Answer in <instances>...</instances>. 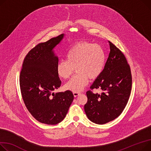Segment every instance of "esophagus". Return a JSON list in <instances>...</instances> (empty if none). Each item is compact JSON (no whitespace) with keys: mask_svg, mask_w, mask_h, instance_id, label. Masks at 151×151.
I'll return each instance as SVG.
<instances>
[{"mask_svg":"<svg viewBox=\"0 0 151 151\" xmlns=\"http://www.w3.org/2000/svg\"><path fill=\"white\" fill-rule=\"evenodd\" d=\"M81 92H73V95H74V96H78L79 95H80L81 94Z\"/></svg>","mask_w":151,"mask_h":151,"instance_id":"esophagus-1","label":"esophagus"}]
</instances>
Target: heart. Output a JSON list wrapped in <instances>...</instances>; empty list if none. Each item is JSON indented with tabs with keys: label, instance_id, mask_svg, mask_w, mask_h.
Here are the masks:
<instances>
[{
	"label": "heart",
	"instance_id": "obj_1",
	"mask_svg": "<svg viewBox=\"0 0 151 151\" xmlns=\"http://www.w3.org/2000/svg\"><path fill=\"white\" fill-rule=\"evenodd\" d=\"M66 60H61L57 64L58 75L68 79L74 72L76 74L65 84L67 90L82 91L88 79H96L103 72L106 61L103 48L98 44L88 42H78L70 48L65 55Z\"/></svg>",
	"mask_w": 151,
	"mask_h": 151
}]
</instances>
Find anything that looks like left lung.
Segmentation results:
<instances>
[{"mask_svg": "<svg viewBox=\"0 0 151 151\" xmlns=\"http://www.w3.org/2000/svg\"><path fill=\"white\" fill-rule=\"evenodd\" d=\"M110 53L102 73L95 80L90 89L100 88L101 93L86 92L87 102L84 110L94 123L103 124L122 113L130 96L132 75L127 59L114 44L109 41Z\"/></svg>", "mask_w": 151, "mask_h": 151, "instance_id": "obj_1", "label": "left lung"}]
</instances>
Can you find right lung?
I'll return each instance as SVG.
<instances>
[{
    "mask_svg": "<svg viewBox=\"0 0 151 151\" xmlns=\"http://www.w3.org/2000/svg\"><path fill=\"white\" fill-rule=\"evenodd\" d=\"M64 34L39 43L26 55L19 77L24 102L32 115L40 123L55 125L62 122L73 102L70 90L52 93L61 84L57 73L58 58L53 49Z\"/></svg>",
    "mask_w": 151,
    "mask_h": 151,
    "instance_id": "1",
    "label": "right lung"
}]
</instances>
